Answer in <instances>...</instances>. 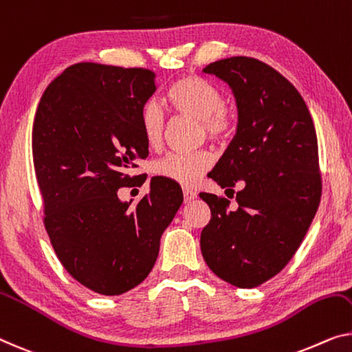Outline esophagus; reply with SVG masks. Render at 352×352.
<instances>
[{
    "label": "esophagus",
    "mask_w": 352,
    "mask_h": 352,
    "mask_svg": "<svg viewBox=\"0 0 352 352\" xmlns=\"http://www.w3.org/2000/svg\"><path fill=\"white\" fill-rule=\"evenodd\" d=\"M183 196H185V202L190 204L191 201H194V199H196V192L191 191V190H188V188H185V190H183Z\"/></svg>",
    "instance_id": "1"
}]
</instances>
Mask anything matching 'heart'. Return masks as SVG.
Instances as JSON below:
<instances>
[{"mask_svg": "<svg viewBox=\"0 0 352 352\" xmlns=\"http://www.w3.org/2000/svg\"><path fill=\"white\" fill-rule=\"evenodd\" d=\"M167 101L177 113L201 123L204 134L210 140L219 142L232 133V113L224 107L221 91L206 78L197 76L178 78L167 91ZM140 128L146 145L158 148L164 134V113L156 99L146 101L140 110ZM212 156L204 150L194 153H170L155 162L153 172L164 180L192 186L212 167Z\"/></svg>", "mask_w": 352, "mask_h": 352, "instance_id": "obj_1", "label": "heart"}]
</instances>
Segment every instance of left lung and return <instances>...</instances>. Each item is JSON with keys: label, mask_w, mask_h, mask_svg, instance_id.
Here are the masks:
<instances>
[{"label": "left lung", "mask_w": 352, "mask_h": 352, "mask_svg": "<svg viewBox=\"0 0 352 352\" xmlns=\"http://www.w3.org/2000/svg\"><path fill=\"white\" fill-rule=\"evenodd\" d=\"M226 82L237 106V131L212 170L221 188L245 182L239 208L201 192L212 218L201 251L214 275L256 287L296 254L321 201L318 139L296 87L265 63L232 56L204 69Z\"/></svg>", "instance_id": "obj_1"}]
</instances>
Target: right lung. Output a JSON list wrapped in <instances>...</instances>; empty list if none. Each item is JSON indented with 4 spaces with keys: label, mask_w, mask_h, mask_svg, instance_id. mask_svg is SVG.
<instances>
[{
    "label": "right lung",
    "mask_w": 352,
    "mask_h": 352,
    "mask_svg": "<svg viewBox=\"0 0 352 352\" xmlns=\"http://www.w3.org/2000/svg\"><path fill=\"white\" fill-rule=\"evenodd\" d=\"M156 91L155 72L77 63L41 98L33 160L45 229L63 267L93 292L120 296L153 269L160 240L183 202L182 188L151 178L135 207L118 190L148 156L140 110Z\"/></svg>",
    "instance_id": "right-lung-1"
}]
</instances>
